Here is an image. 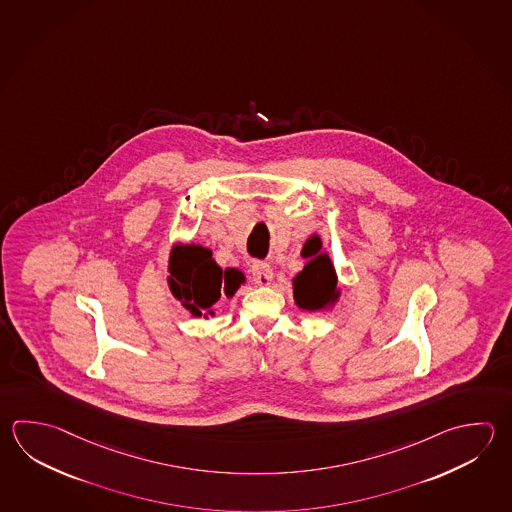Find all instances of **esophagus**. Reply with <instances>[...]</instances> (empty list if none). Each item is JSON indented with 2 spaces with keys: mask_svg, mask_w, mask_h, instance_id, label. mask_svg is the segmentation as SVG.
I'll return each instance as SVG.
<instances>
[{
  "mask_svg": "<svg viewBox=\"0 0 512 512\" xmlns=\"http://www.w3.org/2000/svg\"><path fill=\"white\" fill-rule=\"evenodd\" d=\"M251 277L257 286H270V282L273 280V270L268 262H253Z\"/></svg>",
  "mask_w": 512,
  "mask_h": 512,
  "instance_id": "1",
  "label": "esophagus"
}]
</instances>
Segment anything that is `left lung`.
I'll use <instances>...</instances> for the list:
<instances>
[{
  "mask_svg": "<svg viewBox=\"0 0 512 512\" xmlns=\"http://www.w3.org/2000/svg\"><path fill=\"white\" fill-rule=\"evenodd\" d=\"M320 250L322 242L319 235L309 239L302 248V257L308 262L293 279V299L300 309L320 311L333 306L340 297L335 266L328 253Z\"/></svg>",
  "mask_w": 512,
  "mask_h": 512,
  "instance_id": "left-lung-1",
  "label": "left lung"
}]
</instances>
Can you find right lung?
Here are the masks:
<instances>
[{
    "instance_id": "right-lung-1",
    "label": "right lung",
    "mask_w": 512,
    "mask_h": 512,
    "mask_svg": "<svg viewBox=\"0 0 512 512\" xmlns=\"http://www.w3.org/2000/svg\"><path fill=\"white\" fill-rule=\"evenodd\" d=\"M168 273V288L193 317L213 315V304L222 293L233 297L244 282L242 271H222L213 261L212 251L197 244H175L170 251Z\"/></svg>"
}]
</instances>
